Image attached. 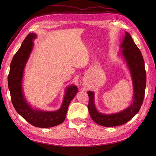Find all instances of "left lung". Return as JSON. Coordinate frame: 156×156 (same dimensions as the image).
<instances>
[{"mask_svg":"<svg viewBox=\"0 0 156 156\" xmlns=\"http://www.w3.org/2000/svg\"><path fill=\"white\" fill-rule=\"evenodd\" d=\"M121 48L123 49L121 51L122 55L130 70L133 81V103L126 109L115 114H103L96 109L94 103V93L92 91L88 92L89 114L96 123L105 127L118 126L126 123L137 114L144 100L146 84L144 59L140 51L128 32L125 33Z\"/></svg>","mask_w":156,"mask_h":156,"instance_id":"8db88e82","label":"left lung"}]
</instances>
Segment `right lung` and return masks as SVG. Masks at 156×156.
I'll return each instance as SVG.
<instances>
[{
    "label": "right lung",
    "instance_id": "add662e5",
    "mask_svg": "<svg viewBox=\"0 0 156 156\" xmlns=\"http://www.w3.org/2000/svg\"><path fill=\"white\" fill-rule=\"evenodd\" d=\"M36 37L34 33H30L23 41L17 53L14 55L10 64L8 77V88L10 92L12 104L16 111L31 125L45 128L62 124L66 116L68 108L72 99L78 92L75 85L68 87L61 107L56 111H43L34 109L27 103L22 88V80L25 65L32 52Z\"/></svg>",
    "mask_w": 156,
    "mask_h": 156
}]
</instances>
